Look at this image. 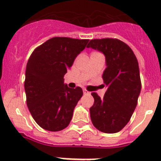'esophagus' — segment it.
I'll return each instance as SVG.
<instances>
[{"mask_svg":"<svg viewBox=\"0 0 161 161\" xmlns=\"http://www.w3.org/2000/svg\"><path fill=\"white\" fill-rule=\"evenodd\" d=\"M83 93L85 95H89L90 94V92H89V91H87L86 89H83Z\"/></svg>","mask_w":161,"mask_h":161,"instance_id":"1","label":"esophagus"}]
</instances>
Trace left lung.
Listing matches in <instances>:
<instances>
[{
  "label": "left lung",
  "mask_w": 161,
  "mask_h": 161,
  "mask_svg": "<svg viewBox=\"0 0 161 161\" xmlns=\"http://www.w3.org/2000/svg\"><path fill=\"white\" fill-rule=\"evenodd\" d=\"M87 47L104 54L106 64L102 75L106 92L102 98L92 93L91 121L100 131L117 133L127 124L137 106L141 91L138 60L131 48L116 38L92 39Z\"/></svg>",
  "instance_id": "8db88e82"
}]
</instances>
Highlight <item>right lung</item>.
I'll return each mask as SVG.
<instances>
[{
	"label": "right lung",
	"mask_w": 161,
	"mask_h": 161,
	"mask_svg": "<svg viewBox=\"0 0 161 161\" xmlns=\"http://www.w3.org/2000/svg\"><path fill=\"white\" fill-rule=\"evenodd\" d=\"M88 42L89 39L55 37L31 54L24 87L28 109L42 128L59 131L70 123L83 91L80 87H68L64 76Z\"/></svg>",
	"instance_id": "obj_1"
}]
</instances>
